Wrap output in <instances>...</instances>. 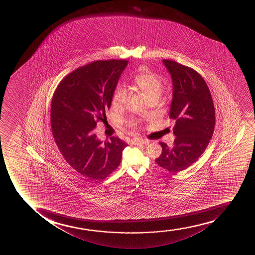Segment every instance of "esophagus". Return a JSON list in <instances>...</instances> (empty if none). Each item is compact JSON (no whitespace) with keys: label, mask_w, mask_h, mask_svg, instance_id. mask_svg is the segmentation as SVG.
<instances>
[{"label":"esophagus","mask_w":255,"mask_h":255,"mask_svg":"<svg viewBox=\"0 0 255 255\" xmlns=\"http://www.w3.org/2000/svg\"><path fill=\"white\" fill-rule=\"evenodd\" d=\"M148 143V141L147 140L144 139H139V138H136V139H134L132 141L133 144H145V143Z\"/></svg>","instance_id":"esophagus-1"}]
</instances>
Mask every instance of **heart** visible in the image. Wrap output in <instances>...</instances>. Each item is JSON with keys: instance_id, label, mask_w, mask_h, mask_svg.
I'll list each match as a JSON object with an SVG mask.
<instances>
[{"instance_id": "b5f03b06", "label": "heart", "mask_w": 255, "mask_h": 255, "mask_svg": "<svg viewBox=\"0 0 255 255\" xmlns=\"http://www.w3.org/2000/svg\"><path fill=\"white\" fill-rule=\"evenodd\" d=\"M133 81L136 87L146 96L148 100L152 98L158 99L164 91V81L162 77L144 68L134 77ZM127 95L128 93L126 88L123 86L116 88L112 95V103L113 106L121 107L126 103ZM129 126L134 127L135 123H129Z\"/></svg>"}]
</instances>
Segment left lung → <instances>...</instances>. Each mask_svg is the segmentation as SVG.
Returning <instances> with one entry per match:
<instances>
[{"label": "left lung", "instance_id": "left-lung-1", "mask_svg": "<svg viewBox=\"0 0 255 255\" xmlns=\"http://www.w3.org/2000/svg\"><path fill=\"white\" fill-rule=\"evenodd\" d=\"M172 81L170 119L176 121L173 147L162 143L156 159L172 173L183 171L199 159L213 136L215 111L206 82L197 71L171 60H163Z\"/></svg>", "mask_w": 255, "mask_h": 255}]
</instances>
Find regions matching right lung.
<instances>
[{
	"instance_id": "1",
	"label": "right lung",
	"mask_w": 255,
	"mask_h": 255,
	"mask_svg": "<svg viewBox=\"0 0 255 255\" xmlns=\"http://www.w3.org/2000/svg\"><path fill=\"white\" fill-rule=\"evenodd\" d=\"M128 62L96 61L78 68L60 83L53 96V136L67 163L92 180H101L119 167L128 144L118 136L98 139L94 129L111 108L112 95Z\"/></svg>"
}]
</instances>
